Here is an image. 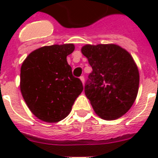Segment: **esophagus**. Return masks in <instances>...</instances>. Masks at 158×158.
Listing matches in <instances>:
<instances>
[{"label":"esophagus","instance_id":"1","mask_svg":"<svg viewBox=\"0 0 158 158\" xmlns=\"http://www.w3.org/2000/svg\"><path fill=\"white\" fill-rule=\"evenodd\" d=\"M79 79H80L81 82H82V83H83V84H84V81H85V80H84V76H81V77H80V78H79Z\"/></svg>","mask_w":158,"mask_h":158}]
</instances>
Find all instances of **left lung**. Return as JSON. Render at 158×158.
<instances>
[{
	"mask_svg": "<svg viewBox=\"0 0 158 158\" xmlns=\"http://www.w3.org/2000/svg\"><path fill=\"white\" fill-rule=\"evenodd\" d=\"M81 52L93 69L84 93L95 113L106 120L121 117L139 91V73L133 57L115 44H87Z\"/></svg>",
	"mask_w": 158,
	"mask_h": 158,
	"instance_id": "1",
	"label": "left lung"
}]
</instances>
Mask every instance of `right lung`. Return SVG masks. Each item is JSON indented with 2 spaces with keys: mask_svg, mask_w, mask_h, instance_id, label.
Masks as SVG:
<instances>
[{
  "mask_svg": "<svg viewBox=\"0 0 158 158\" xmlns=\"http://www.w3.org/2000/svg\"><path fill=\"white\" fill-rule=\"evenodd\" d=\"M74 50L72 43L45 46L32 52L21 65V94L39 120L56 123L64 119L84 89L67 62Z\"/></svg>",
  "mask_w": 158,
  "mask_h": 158,
  "instance_id": "right-lung-1",
  "label": "right lung"
}]
</instances>
